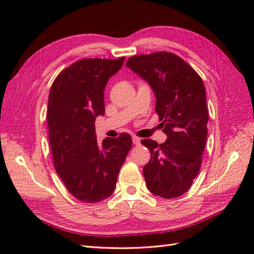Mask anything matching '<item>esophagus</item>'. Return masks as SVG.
<instances>
[{"label":"esophagus","mask_w":254,"mask_h":254,"mask_svg":"<svg viewBox=\"0 0 254 254\" xmlns=\"http://www.w3.org/2000/svg\"><path fill=\"white\" fill-rule=\"evenodd\" d=\"M132 141H133L134 145H138L139 143H141V138L137 137V136H133L132 137Z\"/></svg>","instance_id":"34e87169"}]
</instances>
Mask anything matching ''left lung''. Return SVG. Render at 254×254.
Masks as SVG:
<instances>
[{
  "instance_id": "1",
  "label": "left lung",
  "mask_w": 254,
  "mask_h": 254,
  "mask_svg": "<svg viewBox=\"0 0 254 254\" xmlns=\"http://www.w3.org/2000/svg\"><path fill=\"white\" fill-rule=\"evenodd\" d=\"M127 66L153 88L155 111L168 136L163 144L148 138L141 141L150 152L143 168L145 182L155 195L180 196L197 176L206 144L208 110L203 80L171 52L134 56Z\"/></svg>"
}]
</instances>
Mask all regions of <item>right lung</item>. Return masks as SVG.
Here are the masks:
<instances>
[{"label":"right lung","instance_id":"right-lung-1","mask_svg":"<svg viewBox=\"0 0 254 254\" xmlns=\"http://www.w3.org/2000/svg\"><path fill=\"white\" fill-rule=\"evenodd\" d=\"M126 58L82 59L58 75L48 100L47 122L53 165L78 201L98 203L115 191L132 138L121 133L97 143L96 117L105 115L104 91Z\"/></svg>","mask_w":254,"mask_h":254}]
</instances>
